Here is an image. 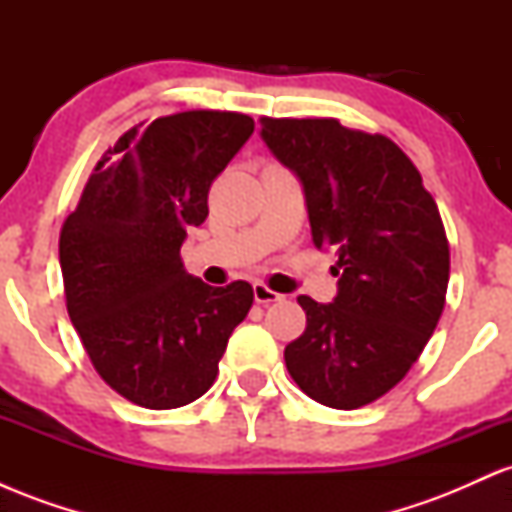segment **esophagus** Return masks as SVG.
Returning a JSON list of instances; mask_svg holds the SVG:
<instances>
[{"instance_id":"esophagus-1","label":"esophagus","mask_w":512,"mask_h":512,"mask_svg":"<svg viewBox=\"0 0 512 512\" xmlns=\"http://www.w3.org/2000/svg\"><path fill=\"white\" fill-rule=\"evenodd\" d=\"M252 293H255V301H257V303H262V305H269V303H279V301H284V296H281V293H276V291H272V289H267V286L260 284V281H257V284L252 286Z\"/></svg>"}]
</instances>
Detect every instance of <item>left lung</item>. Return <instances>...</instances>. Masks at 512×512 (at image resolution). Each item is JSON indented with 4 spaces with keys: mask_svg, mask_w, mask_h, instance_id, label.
I'll return each instance as SVG.
<instances>
[{
    "mask_svg": "<svg viewBox=\"0 0 512 512\" xmlns=\"http://www.w3.org/2000/svg\"><path fill=\"white\" fill-rule=\"evenodd\" d=\"M260 137L301 182L315 248L339 255L334 301L298 296L305 332L286 368L315 402L358 409L409 373L443 313L450 248L436 199L383 134L262 117Z\"/></svg>",
    "mask_w": 512,
    "mask_h": 512,
    "instance_id": "1",
    "label": "left lung"
}]
</instances>
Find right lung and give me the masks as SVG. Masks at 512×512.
Wrapping results in <instances>:
<instances>
[{"mask_svg": "<svg viewBox=\"0 0 512 512\" xmlns=\"http://www.w3.org/2000/svg\"><path fill=\"white\" fill-rule=\"evenodd\" d=\"M255 122L187 110L129 129L98 161L60 233L64 296L88 358L117 395L146 409L195 402L214 385L252 286H209L180 248L204 223L216 175Z\"/></svg>", "mask_w": 512, "mask_h": 512, "instance_id": "add662e5", "label": "right lung"}]
</instances>
